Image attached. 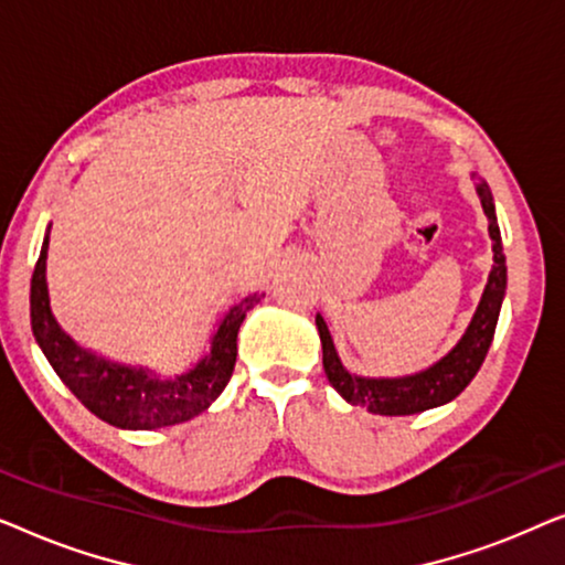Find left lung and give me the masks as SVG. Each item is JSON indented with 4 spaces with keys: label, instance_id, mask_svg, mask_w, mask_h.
Returning a JSON list of instances; mask_svg holds the SVG:
<instances>
[{
    "label": "left lung",
    "instance_id": "left-lung-1",
    "mask_svg": "<svg viewBox=\"0 0 565 565\" xmlns=\"http://www.w3.org/2000/svg\"><path fill=\"white\" fill-rule=\"evenodd\" d=\"M478 198H481L483 213L489 218V236L493 242V267L486 282V290L478 303L473 319H470L466 334L460 342L445 354L435 365L422 370V373L404 375V377H362L352 375L344 370L342 360L331 342L329 327L321 316H316L319 327L321 350H323V373L329 383L342 396L347 404L367 408L370 414L381 416H408L427 412V408L443 406L455 396L466 391V385L473 381L481 370L486 352H489L493 331H497L501 300L507 292V257L504 244H501V231L497 223V211H493V198L486 184H478Z\"/></svg>",
    "mask_w": 565,
    "mask_h": 565
}]
</instances>
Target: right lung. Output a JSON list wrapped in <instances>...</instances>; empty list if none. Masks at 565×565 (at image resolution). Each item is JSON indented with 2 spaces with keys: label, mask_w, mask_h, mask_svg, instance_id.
<instances>
[{
  "label": "right lung",
  "mask_w": 565,
  "mask_h": 565,
  "mask_svg": "<svg viewBox=\"0 0 565 565\" xmlns=\"http://www.w3.org/2000/svg\"><path fill=\"white\" fill-rule=\"evenodd\" d=\"M49 234L51 226L45 231L41 257L35 262L33 280H30V323H33L35 342L41 344L43 354L66 388L97 419L118 429L172 427V424H182L203 414L231 381L236 365L238 327L246 319V311L259 303V292L228 308L218 323V331L213 334L211 352L195 367L161 381L143 367H128L97 358L76 344L66 331H61L51 313L49 285H45Z\"/></svg>",
  "instance_id": "add662e5"
}]
</instances>
